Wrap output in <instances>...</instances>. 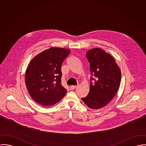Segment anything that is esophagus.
<instances>
[{
    "instance_id": "esophagus-1",
    "label": "esophagus",
    "mask_w": 146,
    "mask_h": 146,
    "mask_svg": "<svg viewBox=\"0 0 146 146\" xmlns=\"http://www.w3.org/2000/svg\"><path fill=\"white\" fill-rule=\"evenodd\" d=\"M76 87H77V86H70V87H69V88H70V90H73L75 89Z\"/></svg>"
}]
</instances>
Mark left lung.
<instances>
[{"instance_id": "obj_1", "label": "left lung", "mask_w": 146, "mask_h": 146, "mask_svg": "<svg viewBox=\"0 0 146 146\" xmlns=\"http://www.w3.org/2000/svg\"><path fill=\"white\" fill-rule=\"evenodd\" d=\"M90 63V91L82 100L89 108L99 109L106 106L115 96L120 86L121 71L113 57L105 50L94 48L86 52Z\"/></svg>"}]
</instances>
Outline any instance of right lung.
Wrapping results in <instances>:
<instances>
[{"label": "right lung", "instance_id": "right-lung-1", "mask_svg": "<svg viewBox=\"0 0 146 146\" xmlns=\"http://www.w3.org/2000/svg\"><path fill=\"white\" fill-rule=\"evenodd\" d=\"M70 52L69 49L50 48L36 55L28 65L25 84L31 97L41 105L53 106L65 96L61 68Z\"/></svg>", "mask_w": 146, "mask_h": 146}]
</instances>
